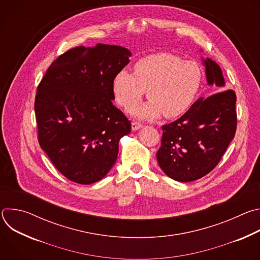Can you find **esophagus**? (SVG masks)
Listing matches in <instances>:
<instances>
[{
  "mask_svg": "<svg viewBox=\"0 0 260 260\" xmlns=\"http://www.w3.org/2000/svg\"><path fill=\"white\" fill-rule=\"evenodd\" d=\"M141 127H142V123L141 122H139V121H133L132 122V129L133 131H137V129L141 128Z\"/></svg>",
  "mask_w": 260,
  "mask_h": 260,
  "instance_id": "34e87169",
  "label": "esophagus"
}]
</instances>
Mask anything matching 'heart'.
Returning <instances> with one entry per match:
<instances>
[{"mask_svg":"<svg viewBox=\"0 0 260 260\" xmlns=\"http://www.w3.org/2000/svg\"><path fill=\"white\" fill-rule=\"evenodd\" d=\"M135 75L125 70L116 74L113 91L117 103L129 109L140 102L146 90L148 101L133 108L131 113L143 119L182 115L197 99L202 83L201 67L192 60H183L169 53H155L138 60Z\"/></svg>","mask_w":260,"mask_h":260,"instance_id":"obj_1","label":"heart"}]
</instances>
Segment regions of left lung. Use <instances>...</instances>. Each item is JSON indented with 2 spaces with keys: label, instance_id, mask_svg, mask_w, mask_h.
I'll return each mask as SVG.
<instances>
[{
  "label": "left lung",
  "instance_id": "left-lung-1",
  "mask_svg": "<svg viewBox=\"0 0 260 260\" xmlns=\"http://www.w3.org/2000/svg\"><path fill=\"white\" fill-rule=\"evenodd\" d=\"M214 91L200 98L179 119L161 126L157 162L170 178L190 182L209 174L221 160L237 131L236 92L225 89L220 67L203 59Z\"/></svg>",
  "mask_w": 260,
  "mask_h": 260
}]
</instances>
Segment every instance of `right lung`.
Instances as JSON below:
<instances>
[{
    "mask_svg": "<svg viewBox=\"0 0 260 260\" xmlns=\"http://www.w3.org/2000/svg\"><path fill=\"white\" fill-rule=\"evenodd\" d=\"M131 51L99 43L59 55L37 88L35 113L39 144L69 180L91 184L117 159L119 140L131 121L117 109L113 80Z\"/></svg>",
    "mask_w": 260,
    "mask_h": 260,
    "instance_id": "right-lung-1",
    "label": "right lung"
}]
</instances>
